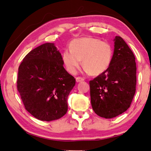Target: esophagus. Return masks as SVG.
Segmentation results:
<instances>
[{"instance_id": "obj_1", "label": "esophagus", "mask_w": 151, "mask_h": 151, "mask_svg": "<svg viewBox=\"0 0 151 151\" xmlns=\"http://www.w3.org/2000/svg\"><path fill=\"white\" fill-rule=\"evenodd\" d=\"M84 79L83 78L81 77V76H77V77L76 78V81L77 82V83H80V82H82V81H84Z\"/></svg>"}]
</instances>
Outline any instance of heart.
Returning <instances> with one entry per match:
<instances>
[{
    "label": "heart",
    "instance_id": "b5f03b06",
    "mask_svg": "<svg viewBox=\"0 0 151 151\" xmlns=\"http://www.w3.org/2000/svg\"><path fill=\"white\" fill-rule=\"evenodd\" d=\"M69 48L62 53V60L67 70L72 74L76 73L83 60L86 71L92 75H99L108 69L113 56L110 44L95 37L74 40Z\"/></svg>",
    "mask_w": 151,
    "mask_h": 151
}]
</instances>
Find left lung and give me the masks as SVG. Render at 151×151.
<instances>
[{"mask_svg": "<svg viewBox=\"0 0 151 151\" xmlns=\"http://www.w3.org/2000/svg\"><path fill=\"white\" fill-rule=\"evenodd\" d=\"M111 63L105 72L89 82L93 110L106 119L129 108L136 90V63L133 51L122 37L116 36Z\"/></svg>", "mask_w": 151, "mask_h": 151, "instance_id": "left-lung-1", "label": "left lung"}]
</instances>
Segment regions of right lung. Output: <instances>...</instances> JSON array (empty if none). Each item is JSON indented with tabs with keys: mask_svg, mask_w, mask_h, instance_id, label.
<instances>
[{
	"mask_svg": "<svg viewBox=\"0 0 151 151\" xmlns=\"http://www.w3.org/2000/svg\"><path fill=\"white\" fill-rule=\"evenodd\" d=\"M54 43H46L26 55L18 68L17 88L24 107L41 121L61 118L75 78L63 67Z\"/></svg>",
	"mask_w": 151,
	"mask_h": 151,
	"instance_id": "right-lung-1",
	"label": "right lung"
}]
</instances>
